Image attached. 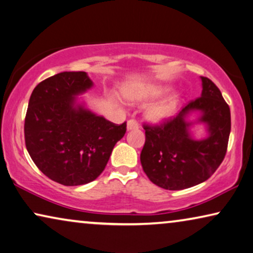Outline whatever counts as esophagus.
<instances>
[{"label":"esophagus","instance_id":"34e87169","mask_svg":"<svg viewBox=\"0 0 253 253\" xmlns=\"http://www.w3.org/2000/svg\"><path fill=\"white\" fill-rule=\"evenodd\" d=\"M138 127H139V124H138L137 120L130 119V120H128V122H127V129H128V130L137 129Z\"/></svg>","mask_w":253,"mask_h":253}]
</instances>
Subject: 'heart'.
<instances>
[{"mask_svg":"<svg viewBox=\"0 0 253 253\" xmlns=\"http://www.w3.org/2000/svg\"><path fill=\"white\" fill-rule=\"evenodd\" d=\"M165 92V87L161 86H154V87H149L141 92L129 94V97L131 100H137V101H146L154 99V97L160 96L161 94ZM179 101L178 94H171L170 96L166 97L165 100L160 101L156 104H153L152 107L149 108L148 116L150 119H152L153 122H163V120L169 118L174 112L177 103Z\"/></svg>","mask_w":253,"mask_h":253,"instance_id":"heart-1","label":"heart"}]
</instances>
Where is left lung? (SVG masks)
Segmentation results:
<instances>
[{"instance_id": "1", "label": "left lung", "mask_w": 253, "mask_h": 253, "mask_svg": "<svg viewBox=\"0 0 253 253\" xmlns=\"http://www.w3.org/2000/svg\"><path fill=\"white\" fill-rule=\"evenodd\" d=\"M201 96L192 100L174 117L156 125L144 124L145 143L141 152L143 170L153 184L177 191L205 182L223 163L231 133V110L212 81L201 77ZM203 112L199 121L210 136L195 141L185 120L191 111Z\"/></svg>"}]
</instances>
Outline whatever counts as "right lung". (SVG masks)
<instances>
[{
    "label": "right lung",
    "instance_id": "1",
    "mask_svg": "<svg viewBox=\"0 0 253 253\" xmlns=\"http://www.w3.org/2000/svg\"><path fill=\"white\" fill-rule=\"evenodd\" d=\"M85 71H63L41 82L30 95L25 143L37 168L66 186L87 184L104 170L126 122L114 124L81 105L75 95L92 87Z\"/></svg>",
    "mask_w": 253,
    "mask_h": 253
}]
</instances>
